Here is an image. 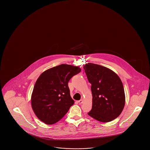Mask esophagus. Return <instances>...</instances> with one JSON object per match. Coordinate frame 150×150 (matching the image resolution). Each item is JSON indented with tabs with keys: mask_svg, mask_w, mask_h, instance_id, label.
Masks as SVG:
<instances>
[{
	"mask_svg": "<svg viewBox=\"0 0 150 150\" xmlns=\"http://www.w3.org/2000/svg\"><path fill=\"white\" fill-rule=\"evenodd\" d=\"M83 100H78V103L79 104H82V103H83Z\"/></svg>",
	"mask_w": 150,
	"mask_h": 150,
	"instance_id": "esophagus-1",
	"label": "esophagus"
}]
</instances>
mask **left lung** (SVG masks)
Wrapping results in <instances>:
<instances>
[{
    "label": "left lung",
    "mask_w": 150,
    "mask_h": 150,
    "mask_svg": "<svg viewBox=\"0 0 150 150\" xmlns=\"http://www.w3.org/2000/svg\"><path fill=\"white\" fill-rule=\"evenodd\" d=\"M92 84V108L88 115L100 122H109L117 117L125 105V93L120 78L111 70L99 64L84 66Z\"/></svg>",
    "instance_id": "8db88e82"
}]
</instances>
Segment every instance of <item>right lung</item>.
I'll return each instance as SVG.
<instances>
[{"label":"right lung","instance_id":"obj_1","mask_svg":"<svg viewBox=\"0 0 150 150\" xmlns=\"http://www.w3.org/2000/svg\"><path fill=\"white\" fill-rule=\"evenodd\" d=\"M80 68L62 64L44 72L37 79L31 96V106L38 119L46 124L61 120L74 103L68 83Z\"/></svg>","mask_w":150,"mask_h":150}]
</instances>
